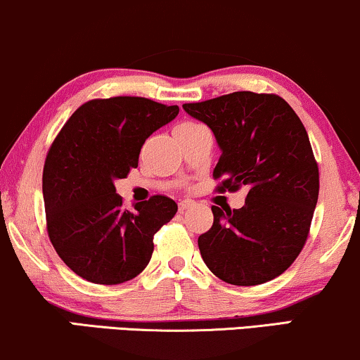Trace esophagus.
Returning a JSON list of instances; mask_svg holds the SVG:
<instances>
[{"label": "esophagus", "instance_id": "esophagus-1", "mask_svg": "<svg viewBox=\"0 0 360 360\" xmlns=\"http://www.w3.org/2000/svg\"><path fill=\"white\" fill-rule=\"evenodd\" d=\"M190 206H193V201H191V200H181L179 203V208H180L181 213H184L185 210H188Z\"/></svg>", "mask_w": 360, "mask_h": 360}]
</instances>
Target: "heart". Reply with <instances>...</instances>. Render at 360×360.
<instances>
[{
	"label": "heart",
	"mask_w": 360,
	"mask_h": 360,
	"mask_svg": "<svg viewBox=\"0 0 360 360\" xmlns=\"http://www.w3.org/2000/svg\"><path fill=\"white\" fill-rule=\"evenodd\" d=\"M200 126L201 124H198V122L185 121V122H180V124L175 127V131H190V129H196V127H200Z\"/></svg>",
	"instance_id": "1"
}]
</instances>
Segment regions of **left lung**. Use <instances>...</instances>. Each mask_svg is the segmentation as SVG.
Instances as JSON below:
<instances>
[{
  "instance_id": "8db88e82",
  "label": "left lung",
  "mask_w": 360,
  "mask_h": 360,
  "mask_svg": "<svg viewBox=\"0 0 360 360\" xmlns=\"http://www.w3.org/2000/svg\"><path fill=\"white\" fill-rule=\"evenodd\" d=\"M184 110L213 131L221 157L218 191L248 190L243 208L211 206L198 238L206 267L226 283L250 287L282 275L307 243L319 172L307 129L283 98L234 91Z\"/></svg>"
}]
</instances>
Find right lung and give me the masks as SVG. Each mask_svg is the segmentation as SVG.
<instances>
[{
	"mask_svg": "<svg viewBox=\"0 0 360 360\" xmlns=\"http://www.w3.org/2000/svg\"><path fill=\"white\" fill-rule=\"evenodd\" d=\"M179 115V106L141 96H115L82 105L47 152L42 174L47 233L58 257L91 283L134 278L154 252V234L179 206L154 195L122 208L115 180L139 162L152 132Z\"/></svg>",
	"mask_w": 360,
	"mask_h": 360,
	"instance_id": "1",
	"label": "right lung"
}]
</instances>
